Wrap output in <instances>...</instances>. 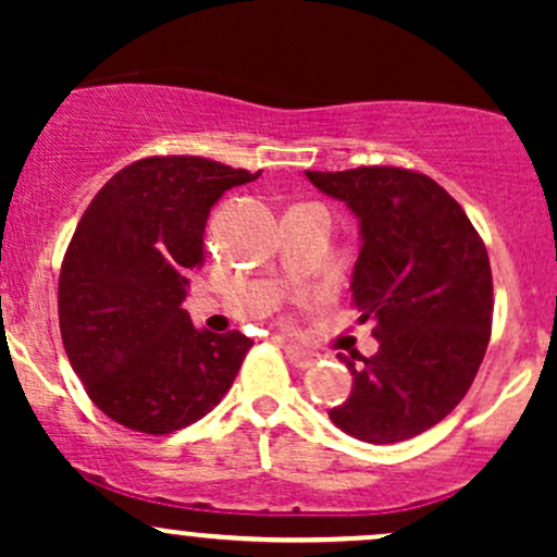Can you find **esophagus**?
<instances>
[{"mask_svg":"<svg viewBox=\"0 0 557 557\" xmlns=\"http://www.w3.org/2000/svg\"><path fill=\"white\" fill-rule=\"evenodd\" d=\"M283 350H285L287 361H290L293 367H298V369H309L311 363L317 361V356L311 354V350L298 348V345H293V343H283Z\"/></svg>","mask_w":557,"mask_h":557,"instance_id":"esophagus-1","label":"esophagus"}]
</instances>
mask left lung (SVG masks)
Segmentation results:
<instances>
[{
  "label": "left lung",
  "mask_w": 557,
  "mask_h": 557,
  "mask_svg": "<svg viewBox=\"0 0 557 557\" xmlns=\"http://www.w3.org/2000/svg\"><path fill=\"white\" fill-rule=\"evenodd\" d=\"M306 177L359 220L350 293L380 343L369 359L337 354L354 387L330 411L332 424L372 445L417 437L463 400L487 350V248L461 203L421 172L306 170Z\"/></svg>",
  "instance_id": "8db88e82"
}]
</instances>
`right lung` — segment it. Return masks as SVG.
Here are the masks:
<instances>
[{"label": "right lung", "mask_w": 557, "mask_h": 557, "mask_svg": "<svg viewBox=\"0 0 557 557\" xmlns=\"http://www.w3.org/2000/svg\"><path fill=\"white\" fill-rule=\"evenodd\" d=\"M259 175L203 157L138 159L83 212L60 272L62 345L88 398L127 430H183L233 385L253 341L194 327L183 300L212 207Z\"/></svg>", "instance_id": "1"}]
</instances>
